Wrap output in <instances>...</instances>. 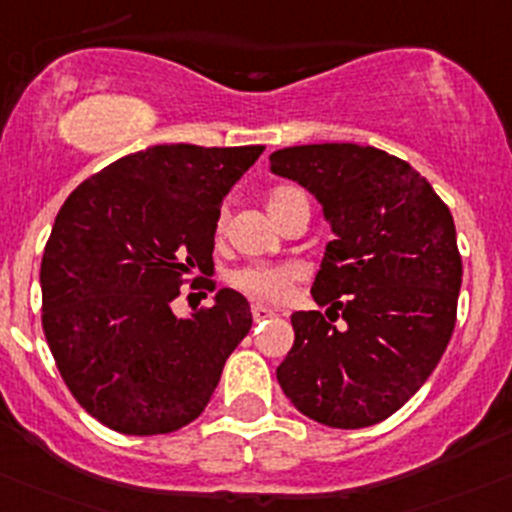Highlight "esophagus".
<instances>
[{
    "mask_svg": "<svg viewBox=\"0 0 512 512\" xmlns=\"http://www.w3.org/2000/svg\"><path fill=\"white\" fill-rule=\"evenodd\" d=\"M251 314H253V321H264V319H271V316L276 314L271 306H264V304H253L251 306Z\"/></svg>",
    "mask_w": 512,
    "mask_h": 512,
    "instance_id": "1",
    "label": "esophagus"
}]
</instances>
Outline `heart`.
<instances>
[{"mask_svg":"<svg viewBox=\"0 0 512 512\" xmlns=\"http://www.w3.org/2000/svg\"><path fill=\"white\" fill-rule=\"evenodd\" d=\"M294 193L299 191L289 186L276 188V191L269 196V208L276 206V203H281L284 198L294 196ZM296 279H299V269H296V266H276V264H248L231 276V281L238 286V289L246 291L248 296H256V299H266V301L284 299Z\"/></svg>","mask_w":512,"mask_h":512,"instance_id":"1","label":"heart"}]
</instances>
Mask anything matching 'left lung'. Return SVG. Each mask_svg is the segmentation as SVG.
I'll return each mask as SVG.
<instances>
[{"instance_id": "left-lung-1", "label": "left lung", "mask_w": 512, "mask_h": 512, "mask_svg": "<svg viewBox=\"0 0 512 512\" xmlns=\"http://www.w3.org/2000/svg\"><path fill=\"white\" fill-rule=\"evenodd\" d=\"M269 160L321 203L334 233L311 286L329 309L291 314L294 347L276 379L309 420L377 425L427 382L455 329L462 259L450 208L372 145H296Z\"/></svg>"}]
</instances>
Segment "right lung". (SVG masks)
<instances>
[{
	"mask_svg": "<svg viewBox=\"0 0 512 512\" xmlns=\"http://www.w3.org/2000/svg\"><path fill=\"white\" fill-rule=\"evenodd\" d=\"M261 153L153 145L87 178L57 213L42 329L72 397L110 430L165 435L196 420L251 329L233 289L191 316H175L173 299L186 276L213 274L221 203Z\"/></svg>",
	"mask_w": 512,
	"mask_h": 512,
	"instance_id": "1",
	"label": "right lung"
}]
</instances>
